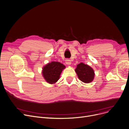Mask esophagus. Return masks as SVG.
Instances as JSON below:
<instances>
[{"label": "esophagus", "mask_w": 129, "mask_h": 129, "mask_svg": "<svg viewBox=\"0 0 129 129\" xmlns=\"http://www.w3.org/2000/svg\"><path fill=\"white\" fill-rule=\"evenodd\" d=\"M65 63H66V64L67 65H71V63H72V62H71V60H70V59L67 58V59H66L65 60Z\"/></svg>", "instance_id": "1"}]
</instances>
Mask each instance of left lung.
<instances>
[{
	"label": "left lung",
	"instance_id": "1",
	"mask_svg": "<svg viewBox=\"0 0 129 129\" xmlns=\"http://www.w3.org/2000/svg\"><path fill=\"white\" fill-rule=\"evenodd\" d=\"M77 66L75 72L81 81L86 83L92 81L94 77V72L90 66L82 63Z\"/></svg>",
	"mask_w": 129,
	"mask_h": 129
}]
</instances>
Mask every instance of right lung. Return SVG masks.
Returning a JSON list of instances; mask_svg holds the SVG:
<instances>
[{"mask_svg":"<svg viewBox=\"0 0 129 129\" xmlns=\"http://www.w3.org/2000/svg\"><path fill=\"white\" fill-rule=\"evenodd\" d=\"M65 68V66L61 63L52 62L43 68V76L47 82L54 83L59 79L60 75Z\"/></svg>","mask_w":129,"mask_h":129,"instance_id":"1","label":"right lung"}]
</instances>
